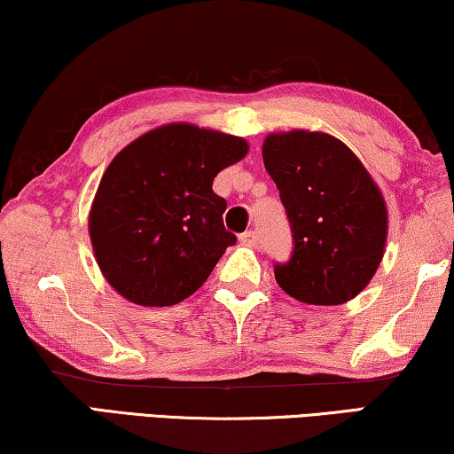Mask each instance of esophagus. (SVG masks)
Segmentation results:
<instances>
[{
    "instance_id": "obj_1",
    "label": "esophagus",
    "mask_w": 454,
    "mask_h": 454,
    "mask_svg": "<svg viewBox=\"0 0 454 454\" xmlns=\"http://www.w3.org/2000/svg\"><path fill=\"white\" fill-rule=\"evenodd\" d=\"M239 241L247 247H256L258 246V235H256V231H246V233L239 235Z\"/></svg>"
}]
</instances>
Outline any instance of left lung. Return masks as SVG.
Listing matches in <instances>:
<instances>
[{"instance_id": "1", "label": "left lung", "mask_w": 454, "mask_h": 454, "mask_svg": "<svg viewBox=\"0 0 454 454\" xmlns=\"http://www.w3.org/2000/svg\"><path fill=\"white\" fill-rule=\"evenodd\" d=\"M262 159L294 229V256L275 266L278 287L312 306L357 297L388 233L387 202L368 169L345 142L309 129L269 134Z\"/></svg>"}]
</instances>
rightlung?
<instances>
[{"mask_svg":"<svg viewBox=\"0 0 454 454\" xmlns=\"http://www.w3.org/2000/svg\"><path fill=\"white\" fill-rule=\"evenodd\" d=\"M250 151L239 136L165 123L115 154L89 213L103 277L138 306L163 308L202 287L235 244L223 227L225 198L213 179Z\"/></svg>","mask_w":454,"mask_h":454,"instance_id":"obj_1","label":"right lung"}]
</instances>
